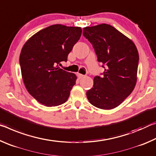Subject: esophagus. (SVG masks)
Listing matches in <instances>:
<instances>
[{"label": "esophagus", "instance_id": "esophagus-1", "mask_svg": "<svg viewBox=\"0 0 156 156\" xmlns=\"http://www.w3.org/2000/svg\"><path fill=\"white\" fill-rule=\"evenodd\" d=\"M78 78H80H80H84V77H85V76L83 75V74H80V73H78Z\"/></svg>", "mask_w": 156, "mask_h": 156}]
</instances>
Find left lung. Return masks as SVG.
<instances>
[{
    "instance_id": "1",
    "label": "left lung",
    "mask_w": 156,
    "mask_h": 156,
    "mask_svg": "<svg viewBox=\"0 0 156 156\" xmlns=\"http://www.w3.org/2000/svg\"><path fill=\"white\" fill-rule=\"evenodd\" d=\"M83 34L93 45L98 61L105 68L102 77H94L93 87L87 91V96L99 109H114L136 86L138 49L133 41L108 24L84 27Z\"/></svg>"
}]
</instances>
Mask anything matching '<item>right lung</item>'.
<instances>
[{
  "label": "right lung",
  "mask_w": 156,
  "mask_h": 156,
  "mask_svg": "<svg viewBox=\"0 0 156 156\" xmlns=\"http://www.w3.org/2000/svg\"><path fill=\"white\" fill-rule=\"evenodd\" d=\"M82 29L53 25L34 34L20 54L22 78L29 93L47 107L67 101L77 77L59 67L80 39Z\"/></svg>",
  "instance_id": "obj_1"
}]
</instances>
